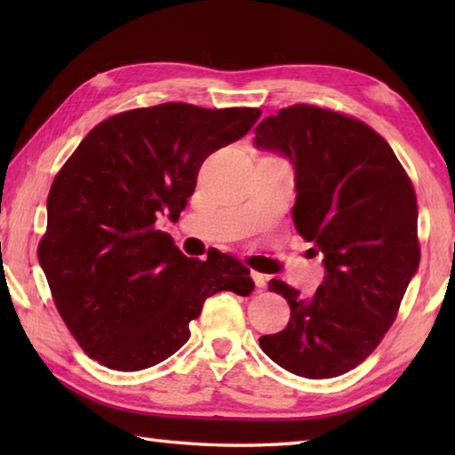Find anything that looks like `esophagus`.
<instances>
[{
  "mask_svg": "<svg viewBox=\"0 0 455 455\" xmlns=\"http://www.w3.org/2000/svg\"><path fill=\"white\" fill-rule=\"evenodd\" d=\"M252 275V279H254V285L258 287V289H264L266 287V283H267V277L264 275V274H259V272H252L250 274Z\"/></svg>",
  "mask_w": 455,
  "mask_h": 455,
  "instance_id": "esophagus-1",
  "label": "esophagus"
}]
</instances>
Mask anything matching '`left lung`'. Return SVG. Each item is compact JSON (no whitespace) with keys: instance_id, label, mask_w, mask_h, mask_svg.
Masks as SVG:
<instances>
[{"instance_id":"1","label":"left lung","mask_w":455,"mask_h":455,"mask_svg":"<svg viewBox=\"0 0 455 455\" xmlns=\"http://www.w3.org/2000/svg\"><path fill=\"white\" fill-rule=\"evenodd\" d=\"M254 132L258 150L291 162L295 227L324 266L308 299L269 282L291 316L285 331L259 338V347L295 375H342L381 342L419 269L414 188L389 144L346 115L293 105Z\"/></svg>"}]
</instances>
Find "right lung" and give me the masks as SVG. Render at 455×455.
<instances>
[{
    "label": "right lung",
    "instance_id": "add662e5",
    "mask_svg": "<svg viewBox=\"0 0 455 455\" xmlns=\"http://www.w3.org/2000/svg\"><path fill=\"white\" fill-rule=\"evenodd\" d=\"M259 109L162 103L100 123L58 172L38 264L84 352L117 371L176 354L217 291L250 295L228 254L183 256L158 220L178 222L203 160L254 127Z\"/></svg>",
    "mask_w": 455,
    "mask_h": 455
}]
</instances>
